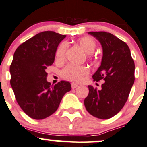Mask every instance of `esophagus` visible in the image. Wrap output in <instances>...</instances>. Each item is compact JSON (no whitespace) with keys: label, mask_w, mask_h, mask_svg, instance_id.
<instances>
[{"label":"esophagus","mask_w":147,"mask_h":147,"mask_svg":"<svg viewBox=\"0 0 147 147\" xmlns=\"http://www.w3.org/2000/svg\"><path fill=\"white\" fill-rule=\"evenodd\" d=\"M78 84H75V83H71V88H76V87H78Z\"/></svg>","instance_id":"1"}]
</instances>
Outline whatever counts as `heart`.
I'll return each mask as SVG.
<instances>
[{
  "mask_svg": "<svg viewBox=\"0 0 147 147\" xmlns=\"http://www.w3.org/2000/svg\"><path fill=\"white\" fill-rule=\"evenodd\" d=\"M78 44L88 53V57H91L92 53L96 50L97 46L96 41L94 38L91 36H84L78 40ZM69 45L66 42H62L56 51L55 59L58 62L64 61L66 53L67 51ZM89 74V69L86 66H78V65L69 64L61 71V76L63 78L70 81L79 82L85 76Z\"/></svg>",
  "mask_w": 147,
  "mask_h": 147,
  "instance_id": "1",
  "label": "heart"
}]
</instances>
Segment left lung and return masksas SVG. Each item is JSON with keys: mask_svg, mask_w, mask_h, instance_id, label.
<instances>
[{"mask_svg": "<svg viewBox=\"0 0 147 147\" xmlns=\"http://www.w3.org/2000/svg\"><path fill=\"white\" fill-rule=\"evenodd\" d=\"M88 33L103 49L101 64L92 77L94 81L104 82L101 90L88 86L84 105L90 114L107 119L118 114L127 101L135 79L134 62L128 45L117 36L104 31Z\"/></svg>", "mask_w": 147, "mask_h": 147, "instance_id": "obj_1", "label": "left lung"}]
</instances>
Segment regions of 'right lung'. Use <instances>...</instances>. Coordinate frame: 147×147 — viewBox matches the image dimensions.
Returning a JSON list of instances; mask_svg holds the SVG:
<instances>
[{"instance_id":"1","label":"right lung","mask_w":147,"mask_h":147,"mask_svg":"<svg viewBox=\"0 0 147 147\" xmlns=\"http://www.w3.org/2000/svg\"><path fill=\"white\" fill-rule=\"evenodd\" d=\"M65 37L53 31L41 32L20 45L14 53L11 86L18 105L30 118L43 119L53 114L71 89L68 81L53 86L46 81V68L53 64L58 46Z\"/></svg>"}]
</instances>
